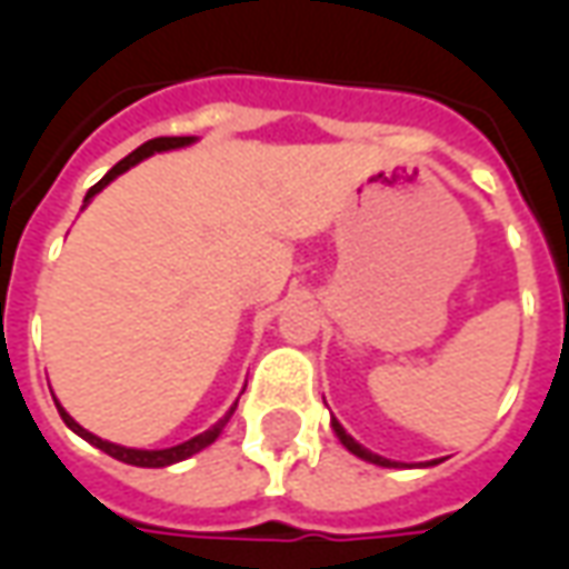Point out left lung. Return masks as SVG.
I'll return each instance as SVG.
<instances>
[{"mask_svg":"<svg viewBox=\"0 0 569 569\" xmlns=\"http://www.w3.org/2000/svg\"><path fill=\"white\" fill-rule=\"evenodd\" d=\"M332 429H335V436L341 439V445H345L347 451L357 453L359 460H369V463H375V466H390V469H399V466H406V463H396V460H387V457H381V453H371L369 448H362V445H359V441L353 439V436H350V432H347V429L341 427V423H338L335 418H332ZM432 463H436V460H429L427 466H432Z\"/></svg>","mask_w":569,"mask_h":569,"instance_id":"obj_1","label":"left lung"}]
</instances>
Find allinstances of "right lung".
I'll return each instance as SVG.
<instances>
[{"instance_id":"obj_1","label":"right lung","mask_w":569,"mask_h":569,"mask_svg":"<svg viewBox=\"0 0 569 569\" xmlns=\"http://www.w3.org/2000/svg\"><path fill=\"white\" fill-rule=\"evenodd\" d=\"M191 142H194V137H158V140L142 142L140 149L130 151L124 161H118L116 167H112V170H109V173H106L103 179H100V182H97V186H93L91 191H88V194H84V207L91 203V198H93V194H97V191H103V188L109 186V182H112L116 176L128 173L130 167H133V163H140L142 158H149V154H154V151L182 149V146H191ZM234 408L237 406H231V411H228V415H224V418L219 420L216 427L207 429V432H200V436L182 441V445H173V448H161V451H142V448H124V445H116V441H106V439H100V436H93V432H88V429H84V427H79L76 420L69 418L67 408H63V406H57V411H60V418H63V423H67V427L72 429L76 436H81V439H84V441H91L93 448H100V451H106V453H109V457H116V460H121V463H130V466L161 469V466L179 463V460H186V457H191V453L203 451L207 445H212V441L219 439V432H222V429H224V423L231 420V415H234Z\"/></svg>"}]
</instances>
